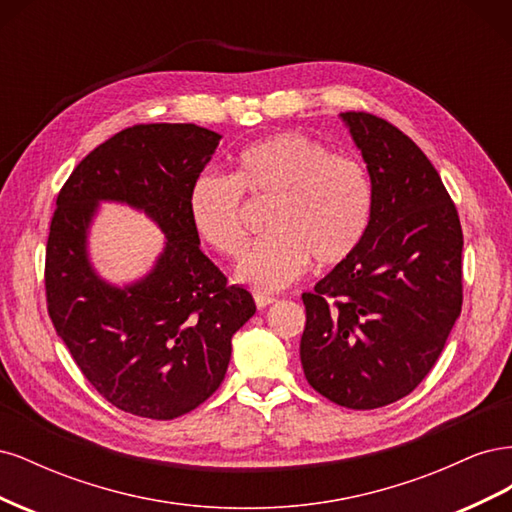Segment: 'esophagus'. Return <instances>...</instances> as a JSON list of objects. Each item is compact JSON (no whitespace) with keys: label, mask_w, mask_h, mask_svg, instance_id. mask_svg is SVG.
Masks as SVG:
<instances>
[{"label":"esophagus","mask_w":512,"mask_h":512,"mask_svg":"<svg viewBox=\"0 0 512 512\" xmlns=\"http://www.w3.org/2000/svg\"><path fill=\"white\" fill-rule=\"evenodd\" d=\"M254 301H256V307H258V309H265V307L273 305L277 299L271 297V294H256Z\"/></svg>","instance_id":"esophagus-1"}]
</instances>
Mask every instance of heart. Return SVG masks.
Segmentation results:
<instances>
[{
  "instance_id": "1",
  "label": "heart",
  "mask_w": 512,
  "mask_h": 512,
  "mask_svg": "<svg viewBox=\"0 0 512 512\" xmlns=\"http://www.w3.org/2000/svg\"><path fill=\"white\" fill-rule=\"evenodd\" d=\"M243 194L273 203L271 235L239 267V280L262 292L297 282L309 260L320 269L348 260L365 237L374 196L363 162L299 132L271 134L239 153L230 177L200 175L188 194L194 232L230 260L250 241Z\"/></svg>"
}]
</instances>
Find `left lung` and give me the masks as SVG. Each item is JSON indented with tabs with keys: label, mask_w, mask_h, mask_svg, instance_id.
<instances>
[{
	"label": "left lung",
	"mask_w": 512,
	"mask_h": 512,
	"mask_svg": "<svg viewBox=\"0 0 512 512\" xmlns=\"http://www.w3.org/2000/svg\"><path fill=\"white\" fill-rule=\"evenodd\" d=\"M371 177L354 254L303 292L301 365L322 397L374 410L410 395L461 314L463 232L438 170L399 128L342 113Z\"/></svg>",
	"instance_id": "8db88e82"
}]
</instances>
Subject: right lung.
<instances>
[{
	"label": "right lung",
	"instance_id": "obj_1",
	"mask_svg": "<svg viewBox=\"0 0 512 512\" xmlns=\"http://www.w3.org/2000/svg\"><path fill=\"white\" fill-rule=\"evenodd\" d=\"M222 136L194 123H136L96 147L57 194L46 241V309L87 382L115 408L170 421L222 384L252 294L200 252L188 194ZM98 199L145 208L167 235L157 269L119 291L90 271L84 237Z\"/></svg>",
	"mask_w": 512,
	"mask_h": 512
}]
</instances>
